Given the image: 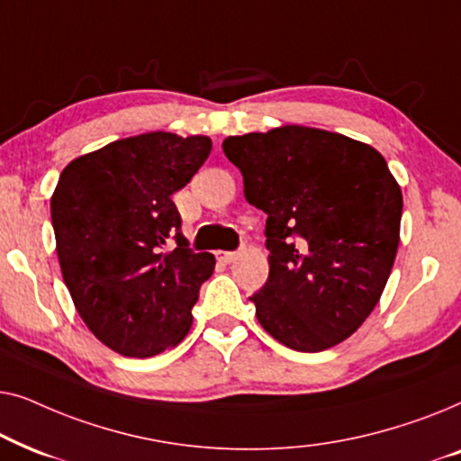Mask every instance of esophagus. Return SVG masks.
I'll return each instance as SVG.
<instances>
[{
	"label": "esophagus",
	"mask_w": 461,
	"mask_h": 461,
	"mask_svg": "<svg viewBox=\"0 0 461 461\" xmlns=\"http://www.w3.org/2000/svg\"><path fill=\"white\" fill-rule=\"evenodd\" d=\"M216 258H218L220 262H224V264H230V262H235V260H237L239 254H237V251H218Z\"/></svg>",
	"instance_id": "esophagus-1"
}]
</instances>
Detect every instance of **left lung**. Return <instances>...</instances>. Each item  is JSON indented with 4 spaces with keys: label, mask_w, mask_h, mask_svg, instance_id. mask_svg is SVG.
Masks as SVG:
<instances>
[{
    "label": "left lung",
    "mask_w": 461,
    "mask_h": 461,
    "mask_svg": "<svg viewBox=\"0 0 461 461\" xmlns=\"http://www.w3.org/2000/svg\"><path fill=\"white\" fill-rule=\"evenodd\" d=\"M248 203L267 213L268 281L251 295L276 342L321 352L365 323L393 270L402 193L369 144L306 125L229 136Z\"/></svg>",
    "instance_id": "left-lung-1"
}]
</instances>
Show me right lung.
Listing matches in <instances>:
<instances>
[{"instance_id": "1", "label": "right lung", "mask_w": 461, "mask_h": 461, "mask_svg": "<svg viewBox=\"0 0 461 461\" xmlns=\"http://www.w3.org/2000/svg\"><path fill=\"white\" fill-rule=\"evenodd\" d=\"M210 150L207 136L147 131L62 169L50 201L62 279L87 330L119 355L155 357L191 330L216 260L188 249L172 194Z\"/></svg>"}]
</instances>
